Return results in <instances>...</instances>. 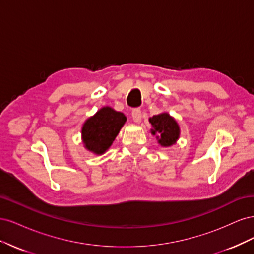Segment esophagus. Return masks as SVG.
Listing matches in <instances>:
<instances>
[{"label":"esophagus","mask_w":254,"mask_h":254,"mask_svg":"<svg viewBox=\"0 0 254 254\" xmlns=\"http://www.w3.org/2000/svg\"><path fill=\"white\" fill-rule=\"evenodd\" d=\"M131 115H132V119L135 123H141V121H142V111L140 109H133Z\"/></svg>","instance_id":"1"}]
</instances>
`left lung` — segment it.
Here are the masks:
<instances>
[{"mask_svg":"<svg viewBox=\"0 0 254 254\" xmlns=\"http://www.w3.org/2000/svg\"><path fill=\"white\" fill-rule=\"evenodd\" d=\"M149 123L152 125L151 134L157 135L158 143L163 147H170L179 139V125L168 113L163 112L153 115L149 119Z\"/></svg>","mask_w":254,"mask_h":254,"instance_id":"1","label":"left lung"}]
</instances>
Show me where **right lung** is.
<instances>
[{"mask_svg": "<svg viewBox=\"0 0 254 254\" xmlns=\"http://www.w3.org/2000/svg\"><path fill=\"white\" fill-rule=\"evenodd\" d=\"M126 120L124 114L110 107H104L98 110L93 117L84 122L82 126L81 134L84 147L96 155H102L112 145Z\"/></svg>", "mask_w": 254, "mask_h": 254, "instance_id": "right-lung-1", "label": "right lung"}]
</instances>
